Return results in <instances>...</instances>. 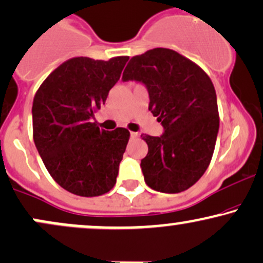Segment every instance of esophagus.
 <instances>
[{
	"mask_svg": "<svg viewBox=\"0 0 263 263\" xmlns=\"http://www.w3.org/2000/svg\"><path fill=\"white\" fill-rule=\"evenodd\" d=\"M131 138H137L138 137V132H131Z\"/></svg>",
	"mask_w": 263,
	"mask_h": 263,
	"instance_id": "obj_1",
	"label": "esophagus"
}]
</instances>
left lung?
<instances>
[{"label":"left lung","mask_w":263,"mask_h":263,"mask_svg":"<svg viewBox=\"0 0 263 263\" xmlns=\"http://www.w3.org/2000/svg\"><path fill=\"white\" fill-rule=\"evenodd\" d=\"M123 81L148 90V110L161 122L159 137L141 136L148 153L141 161L144 182L162 193H180L209 167L219 132L216 92L210 78L192 60L167 48H155L128 62Z\"/></svg>","instance_id":"obj_1"}]
</instances>
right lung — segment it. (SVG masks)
<instances>
[{
    "mask_svg": "<svg viewBox=\"0 0 263 263\" xmlns=\"http://www.w3.org/2000/svg\"><path fill=\"white\" fill-rule=\"evenodd\" d=\"M127 60L71 58L50 73L35 92V147L53 179L75 195L99 197L116 184L129 132L123 127L100 129L92 119Z\"/></svg>",
    "mask_w": 263,
    "mask_h": 263,
    "instance_id": "obj_1",
    "label": "right lung"
}]
</instances>
